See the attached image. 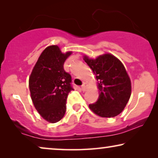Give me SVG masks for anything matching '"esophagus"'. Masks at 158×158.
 I'll return each instance as SVG.
<instances>
[{
	"label": "esophagus",
	"instance_id": "1",
	"mask_svg": "<svg viewBox=\"0 0 158 158\" xmlns=\"http://www.w3.org/2000/svg\"><path fill=\"white\" fill-rule=\"evenodd\" d=\"M86 87H87V83H83V85H81V89H82V90H85V89H86Z\"/></svg>",
	"mask_w": 158,
	"mask_h": 158
}]
</instances>
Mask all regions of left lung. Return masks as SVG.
Here are the masks:
<instances>
[{
  "label": "left lung",
  "instance_id": "obj_1",
  "mask_svg": "<svg viewBox=\"0 0 158 158\" xmlns=\"http://www.w3.org/2000/svg\"><path fill=\"white\" fill-rule=\"evenodd\" d=\"M98 83L99 96L89 108L101 117H114L126 106L131 96V81L123 64L110 54L96 60L84 57Z\"/></svg>",
  "mask_w": 158,
  "mask_h": 158
}]
</instances>
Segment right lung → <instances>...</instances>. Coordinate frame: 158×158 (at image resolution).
Here are the masks:
<instances>
[{
    "instance_id": "add662e5",
    "label": "right lung",
    "mask_w": 158,
    "mask_h": 158,
    "mask_svg": "<svg viewBox=\"0 0 158 158\" xmlns=\"http://www.w3.org/2000/svg\"><path fill=\"white\" fill-rule=\"evenodd\" d=\"M70 55V52L62 54L56 45L47 47L30 75L31 100L39 114L49 122L62 119L66 111L68 94L74 90L71 75L63 67Z\"/></svg>"
}]
</instances>
